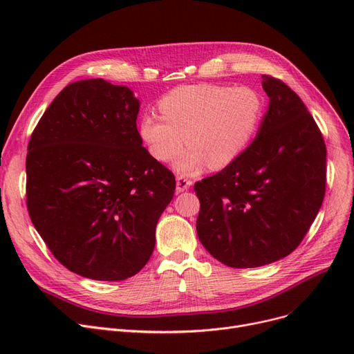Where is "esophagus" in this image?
<instances>
[{
  "instance_id": "1",
  "label": "esophagus",
  "mask_w": 354,
  "mask_h": 354,
  "mask_svg": "<svg viewBox=\"0 0 354 354\" xmlns=\"http://www.w3.org/2000/svg\"><path fill=\"white\" fill-rule=\"evenodd\" d=\"M192 187V180L187 179L185 176H178L176 178V192H183Z\"/></svg>"
}]
</instances>
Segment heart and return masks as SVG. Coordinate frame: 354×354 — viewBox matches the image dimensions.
<instances>
[{
    "label": "heart",
    "instance_id": "b5f03b06",
    "mask_svg": "<svg viewBox=\"0 0 354 354\" xmlns=\"http://www.w3.org/2000/svg\"><path fill=\"white\" fill-rule=\"evenodd\" d=\"M160 115L140 119L139 133L156 160L174 162L183 175L208 163L221 169L232 163L255 138L264 116V99L251 87L192 84L176 87L159 102Z\"/></svg>",
    "mask_w": 354,
    "mask_h": 354
}]
</instances>
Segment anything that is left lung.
Wrapping results in <instances>:
<instances>
[{
    "mask_svg": "<svg viewBox=\"0 0 354 354\" xmlns=\"http://www.w3.org/2000/svg\"><path fill=\"white\" fill-rule=\"evenodd\" d=\"M268 110L252 143L214 176L195 183L196 232L218 261L254 268L300 245L326 192V145L303 100L263 76Z\"/></svg>",
    "mask_w": 354,
    "mask_h": 354,
    "instance_id": "1",
    "label": "left lung"
}]
</instances>
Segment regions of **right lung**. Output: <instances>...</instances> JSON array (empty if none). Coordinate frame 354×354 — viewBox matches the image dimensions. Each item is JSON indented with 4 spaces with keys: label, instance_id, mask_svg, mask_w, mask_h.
I'll use <instances>...</instances> for the list:
<instances>
[{
    "label": "right lung",
    "instance_id": "obj_1",
    "mask_svg": "<svg viewBox=\"0 0 354 354\" xmlns=\"http://www.w3.org/2000/svg\"><path fill=\"white\" fill-rule=\"evenodd\" d=\"M140 102L126 86L88 79L66 86L28 143L27 208L48 250L99 281L138 274L175 176L142 146Z\"/></svg>",
    "mask_w": 354,
    "mask_h": 354
}]
</instances>
